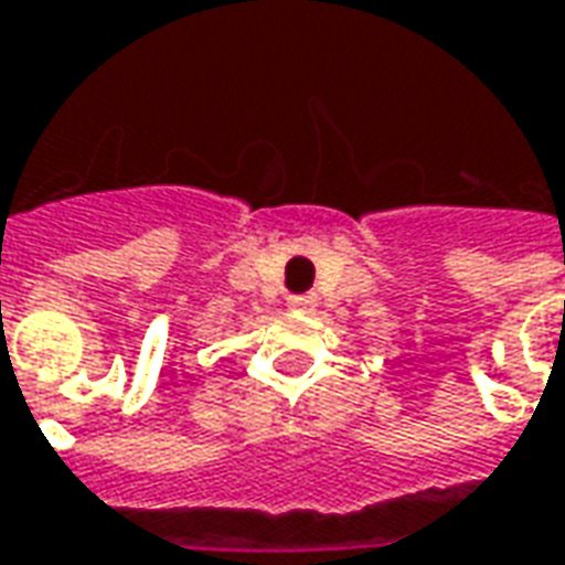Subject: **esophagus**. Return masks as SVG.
I'll return each mask as SVG.
<instances>
[{"instance_id": "34e87169", "label": "esophagus", "mask_w": 565, "mask_h": 565, "mask_svg": "<svg viewBox=\"0 0 565 565\" xmlns=\"http://www.w3.org/2000/svg\"><path fill=\"white\" fill-rule=\"evenodd\" d=\"M287 306H290V309H296V311H306V309H311V306H315V296H311V294L290 296V299H287Z\"/></svg>"}]
</instances>
